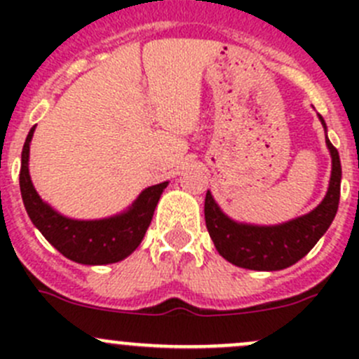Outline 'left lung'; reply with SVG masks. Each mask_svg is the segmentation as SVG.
Listing matches in <instances>:
<instances>
[{"label":"left lung","instance_id":"left-lung-1","mask_svg":"<svg viewBox=\"0 0 359 359\" xmlns=\"http://www.w3.org/2000/svg\"><path fill=\"white\" fill-rule=\"evenodd\" d=\"M320 118L327 133V123ZM332 156V173L327 194L323 201L306 215H300L288 222L276 226H255V224L238 222L222 212L212 193L206 191L205 220L210 238L217 252L238 267L252 271H280L299 262L309 250L320 241L334 222L340 198V168L339 153L328 137L325 135Z\"/></svg>","mask_w":359,"mask_h":359}]
</instances>
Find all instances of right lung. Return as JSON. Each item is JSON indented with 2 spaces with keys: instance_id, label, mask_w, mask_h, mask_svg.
Segmentation results:
<instances>
[{
  "instance_id": "obj_1",
  "label": "right lung",
  "mask_w": 359,
  "mask_h": 359,
  "mask_svg": "<svg viewBox=\"0 0 359 359\" xmlns=\"http://www.w3.org/2000/svg\"><path fill=\"white\" fill-rule=\"evenodd\" d=\"M36 125L29 130L20 159V194L29 219L53 248L85 266H106L126 259L144 240L168 182L146 187L126 210L106 219L79 220L62 215L41 200L29 175V149Z\"/></svg>"
}]
</instances>
